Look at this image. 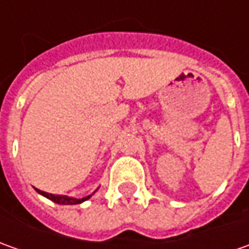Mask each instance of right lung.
Returning a JSON list of instances; mask_svg holds the SVG:
<instances>
[{
  "instance_id": "1",
  "label": "right lung",
  "mask_w": 249,
  "mask_h": 249,
  "mask_svg": "<svg viewBox=\"0 0 249 249\" xmlns=\"http://www.w3.org/2000/svg\"><path fill=\"white\" fill-rule=\"evenodd\" d=\"M41 196H44L45 198H48V199H51L53 201L55 204H59V205H76V204H82L84 201H87L91 196H84V198H80V199H77V198H69V196H53V194H48V193H45V191H40V190H37Z\"/></svg>"
}]
</instances>
